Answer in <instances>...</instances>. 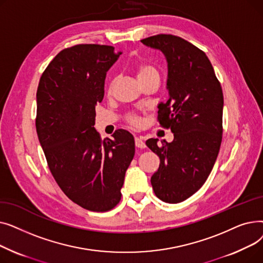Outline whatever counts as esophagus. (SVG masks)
Here are the masks:
<instances>
[{"mask_svg":"<svg viewBox=\"0 0 263 263\" xmlns=\"http://www.w3.org/2000/svg\"><path fill=\"white\" fill-rule=\"evenodd\" d=\"M135 146L137 148H146V144L144 142V140L142 139V137H135Z\"/></svg>","mask_w":263,"mask_h":263,"instance_id":"esophagus-1","label":"esophagus"}]
</instances>
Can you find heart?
<instances>
[{
    "label": "heart",
    "mask_w": 263,
    "mask_h": 263,
    "mask_svg": "<svg viewBox=\"0 0 263 263\" xmlns=\"http://www.w3.org/2000/svg\"><path fill=\"white\" fill-rule=\"evenodd\" d=\"M135 72H136V76H137V79H139V81H142L148 77H151V76H158V72L156 69L149 65V64H141L137 66L135 68ZM129 121L134 124V126H139V124L141 123V120L139 117H135V116H131L129 118Z\"/></svg>",
    "instance_id": "heart-1"
}]
</instances>
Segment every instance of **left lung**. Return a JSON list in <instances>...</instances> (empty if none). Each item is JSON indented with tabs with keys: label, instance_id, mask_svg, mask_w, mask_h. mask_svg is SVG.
Instances as JSON below:
<instances>
[{
	"label": "left lung",
	"instance_id": "8db88e82",
	"mask_svg": "<svg viewBox=\"0 0 263 263\" xmlns=\"http://www.w3.org/2000/svg\"><path fill=\"white\" fill-rule=\"evenodd\" d=\"M142 43L166 60L168 100L159 103L158 118L174 133V141L162 146L158 139L146 141L160 158L150 181L158 198L178 203L195 194L214 166L223 134V90L208 57L189 41L161 34Z\"/></svg>",
	"mask_w": 263,
	"mask_h": 263
}]
</instances>
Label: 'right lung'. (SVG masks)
<instances>
[{
    "mask_svg": "<svg viewBox=\"0 0 263 263\" xmlns=\"http://www.w3.org/2000/svg\"><path fill=\"white\" fill-rule=\"evenodd\" d=\"M121 53L99 45L65 49L48 65L36 95V131L55 181L69 199L96 212L119 202L135 154L130 132L102 141L93 128L106 72Z\"/></svg>",
    "mask_w": 263,
    "mask_h": 263,
    "instance_id": "1",
    "label": "right lung"
}]
</instances>
